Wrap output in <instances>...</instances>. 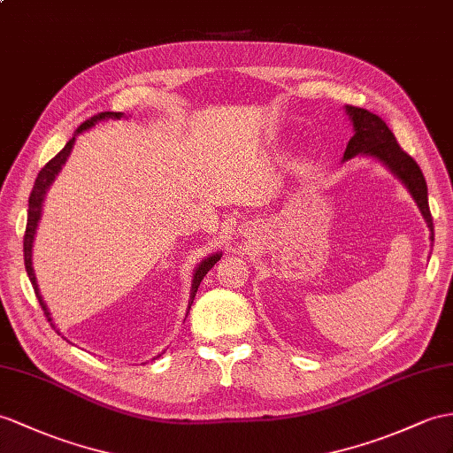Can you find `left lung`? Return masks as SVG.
I'll use <instances>...</instances> for the list:
<instances>
[{"label":"left lung","mask_w":453,"mask_h":453,"mask_svg":"<svg viewBox=\"0 0 453 453\" xmlns=\"http://www.w3.org/2000/svg\"><path fill=\"white\" fill-rule=\"evenodd\" d=\"M344 109L351 123V130H354V136L348 142L342 163L354 159L356 156L371 157L382 163L384 167L405 186L407 192L411 194L430 230V242H433L434 226L428 209V190L423 171L418 169V165L413 161V157L407 156L400 148V143L395 142L392 130L386 127V123L379 115L367 111V109L351 105H344Z\"/></svg>","instance_id":"obj_1"}]
</instances>
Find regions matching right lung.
<instances>
[{
	"label": "right lung",
	"instance_id": "obj_1",
	"mask_svg": "<svg viewBox=\"0 0 453 453\" xmlns=\"http://www.w3.org/2000/svg\"><path fill=\"white\" fill-rule=\"evenodd\" d=\"M109 119H111V120L119 119V120H120V119H128V117H125V113L105 111V113H99V115H96V117H92V119H88L86 123H82L79 128H76L73 138H71L67 143H65V148L58 153V156H55V157L46 165V167H43V169L38 173L36 182H35V188H32L30 197H28V219H27V233H25V267H27V273H28V279H30V282H32V288H35L38 302H40L42 310H43V313H46L50 323L53 321V319H51V315H50V310H48L46 302H43V297H42V294H40L38 280H36V274H35V267H32V248H35V236H36L38 223H40V219H42L43 200H46V194H48V190H50V186L53 184L55 179H58V174L61 173L63 165L67 163V159H69V156H71V151H73L74 142H76V136L82 134L84 130H90V128L96 127L97 123H102V120H109ZM220 257H223V251H215V253H211V256H207L205 259H202L200 263H197V267H196V271H194V277H192L190 300H188V310H186V315H188L190 307H192V303H194L197 286H200V282L203 280L207 271L211 269L213 265H215ZM51 326H55V325L51 323ZM157 357H161V354H157ZM157 357H153V359H157Z\"/></svg>",
	"mask_w": 453,
	"mask_h": 453
}]
</instances>
